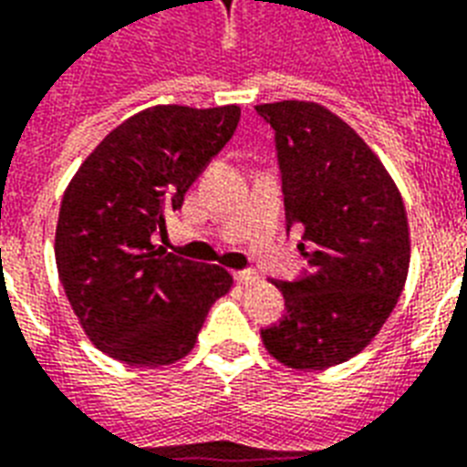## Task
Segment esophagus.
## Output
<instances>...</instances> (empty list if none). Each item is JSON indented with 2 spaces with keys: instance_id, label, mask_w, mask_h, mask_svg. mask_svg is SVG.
<instances>
[{
  "instance_id": "1",
  "label": "esophagus",
  "mask_w": 467,
  "mask_h": 467,
  "mask_svg": "<svg viewBox=\"0 0 467 467\" xmlns=\"http://www.w3.org/2000/svg\"><path fill=\"white\" fill-rule=\"evenodd\" d=\"M234 279H237V284H242V286H252V284H257L259 281V274L254 272V269H242V272H234Z\"/></svg>"
}]
</instances>
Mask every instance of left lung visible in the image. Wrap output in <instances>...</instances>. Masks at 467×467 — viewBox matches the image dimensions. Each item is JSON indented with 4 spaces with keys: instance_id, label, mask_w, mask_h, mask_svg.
Returning <instances> with one entry per match:
<instances>
[{
    "instance_id": "8db88e82",
    "label": "left lung",
    "mask_w": 467,
    "mask_h": 467,
    "mask_svg": "<svg viewBox=\"0 0 467 467\" xmlns=\"http://www.w3.org/2000/svg\"><path fill=\"white\" fill-rule=\"evenodd\" d=\"M286 233L301 230L308 269L274 281L286 301L262 330L272 358L294 369L350 360L379 333L409 272V223L394 181L350 124L318 102H269Z\"/></svg>"
}]
</instances>
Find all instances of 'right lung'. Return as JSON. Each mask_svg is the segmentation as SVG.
<instances>
[{
    "label": "right lung",
    "mask_w": 467,
    "mask_h": 467,
    "mask_svg": "<svg viewBox=\"0 0 467 467\" xmlns=\"http://www.w3.org/2000/svg\"><path fill=\"white\" fill-rule=\"evenodd\" d=\"M237 122V105L141 109L99 141L66 188L60 284L85 336L109 358L134 368L186 358L210 306L233 286L223 266L166 254L154 234Z\"/></svg>",
    "instance_id": "1"
}]
</instances>
